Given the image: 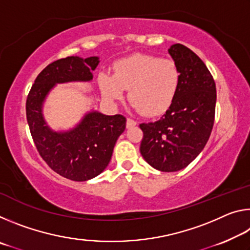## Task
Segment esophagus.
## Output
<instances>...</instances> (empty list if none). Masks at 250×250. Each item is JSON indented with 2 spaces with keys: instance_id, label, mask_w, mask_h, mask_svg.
I'll list each match as a JSON object with an SVG mask.
<instances>
[{
  "instance_id": "esophagus-1",
  "label": "esophagus",
  "mask_w": 250,
  "mask_h": 250,
  "mask_svg": "<svg viewBox=\"0 0 250 250\" xmlns=\"http://www.w3.org/2000/svg\"><path fill=\"white\" fill-rule=\"evenodd\" d=\"M134 125H137V121L131 119V118H128V119H126V128H131V126Z\"/></svg>"
}]
</instances>
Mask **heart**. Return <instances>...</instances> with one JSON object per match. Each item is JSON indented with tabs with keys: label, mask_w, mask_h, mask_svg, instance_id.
Listing matches in <instances>:
<instances>
[{
	"label": "heart",
	"mask_w": 250,
	"mask_h": 250,
	"mask_svg": "<svg viewBox=\"0 0 250 250\" xmlns=\"http://www.w3.org/2000/svg\"><path fill=\"white\" fill-rule=\"evenodd\" d=\"M176 62L153 55L135 54L118 61L113 74H101L99 84L105 98L120 99L128 89L133 108L146 116H158L170 107L180 86Z\"/></svg>",
	"instance_id": "1"
}]
</instances>
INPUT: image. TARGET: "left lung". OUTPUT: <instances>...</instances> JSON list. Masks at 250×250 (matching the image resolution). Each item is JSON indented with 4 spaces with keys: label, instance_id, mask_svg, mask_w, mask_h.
I'll return each mask as SVG.
<instances>
[{
    "label": "left lung",
    "instance_id": "8db88e82",
    "mask_svg": "<svg viewBox=\"0 0 250 250\" xmlns=\"http://www.w3.org/2000/svg\"><path fill=\"white\" fill-rule=\"evenodd\" d=\"M168 54L180 69V86L170 107L159 120L141 124L140 152L152 167L176 172L195 160L213 129L216 86L206 65L182 44Z\"/></svg>",
    "mask_w": 250,
    "mask_h": 250
}]
</instances>
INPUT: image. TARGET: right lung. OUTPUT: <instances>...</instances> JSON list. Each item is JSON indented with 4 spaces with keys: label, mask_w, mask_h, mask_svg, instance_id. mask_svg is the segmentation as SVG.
<instances>
[{
    "label": "right lung",
    "mask_w": 250,
    "mask_h": 250,
    "mask_svg": "<svg viewBox=\"0 0 250 250\" xmlns=\"http://www.w3.org/2000/svg\"><path fill=\"white\" fill-rule=\"evenodd\" d=\"M99 62L98 56L58 59L37 76L26 100L27 122L37 151L52 170L76 182L91 180L104 171L126 119L91 109L73 128L56 131L45 119L44 104L58 83L91 82Z\"/></svg>",
    "instance_id": "1"
}]
</instances>
